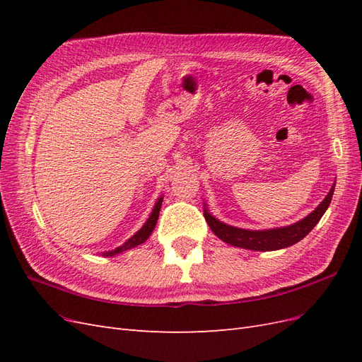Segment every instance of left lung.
<instances>
[{"instance_id": "1", "label": "left lung", "mask_w": 362, "mask_h": 362, "mask_svg": "<svg viewBox=\"0 0 362 362\" xmlns=\"http://www.w3.org/2000/svg\"><path fill=\"white\" fill-rule=\"evenodd\" d=\"M335 184L329 193L326 194V198L320 202V205L315 208L313 213H310L302 221L296 222L288 226L282 228H272V229H262V231H252V229H243V228H235L231 225H226L221 221H217L214 216L208 213L206 206L204 210V217L211 228V231L222 240V242L233 245L237 247H245L250 250H278L288 247L294 243L300 242V240L311 233V229L319 223L322 216L329 206L332 201Z\"/></svg>"}]
</instances>
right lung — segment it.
I'll use <instances>...</instances> for the list:
<instances>
[{"label": "right lung", "instance_id": "obj_1", "mask_svg": "<svg viewBox=\"0 0 362 362\" xmlns=\"http://www.w3.org/2000/svg\"><path fill=\"white\" fill-rule=\"evenodd\" d=\"M161 202H163V196H160V198L157 199L154 208H152V213H151L148 221L145 222V225L141 226L133 237L128 238L122 246H119V247H116V249H113V250L104 252L103 255H104V257H115V255L120 254V252H125V250H128V249H133V247H136V246H139V245H141V243H145L146 240L149 238V235L152 234V231H154L156 225H157L158 214H160V208H161Z\"/></svg>", "mask_w": 362, "mask_h": 362}]
</instances>
